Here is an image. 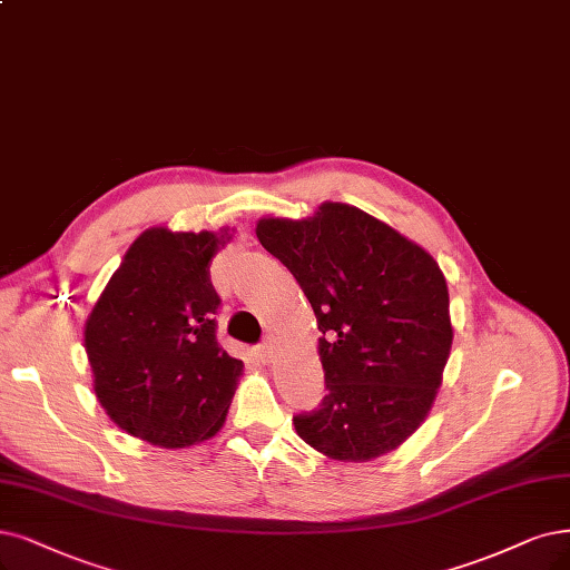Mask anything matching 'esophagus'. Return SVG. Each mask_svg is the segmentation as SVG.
<instances>
[{
    "label": "esophagus",
    "mask_w": 570,
    "mask_h": 570,
    "mask_svg": "<svg viewBox=\"0 0 570 570\" xmlns=\"http://www.w3.org/2000/svg\"><path fill=\"white\" fill-rule=\"evenodd\" d=\"M272 356H274V345H272V341H265V343L261 345V360H263L265 364H269Z\"/></svg>",
    "instance_id": "1"
}]
</instances>
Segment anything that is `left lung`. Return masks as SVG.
<instances>
[{
  "label": "left lung",
  "instance_id": "left-lung-1",
  "mask_svg": "<svg viewBox=\"0 0 570 570\" xmlns=\"http://www.w3.org/2000/svg\"><path fill=\"white\" fill-rule=\"evenodd\" d=\"M261 244L307 296L326 396L293 417L341 462L396 451L425 423L453 345L449 286L430 253L366 210L324 202L312 216L261 218Z\"/></svg>",
  "mask_w": 570,
  "mask_h": 570
}]
</instances>
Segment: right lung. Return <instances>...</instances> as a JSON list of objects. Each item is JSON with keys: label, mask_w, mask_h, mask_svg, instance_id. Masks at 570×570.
<instances>
[{"label": "right lung", "mask_w": 570, "mask_h": 570, "mask_svg": "<svg viewBox=\"0 0 570 570\" xmlns=\"http://www.w3.org/2000/svg\"><path fill=\"white\" fill-rule=\"evenodd\" d=\"M232 235L145 229L83 324L98 404L153 446H195L225 425L244 364L216 341L208 267Z\"/></svg>", "instance_id": "1"}]
</instances>
